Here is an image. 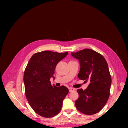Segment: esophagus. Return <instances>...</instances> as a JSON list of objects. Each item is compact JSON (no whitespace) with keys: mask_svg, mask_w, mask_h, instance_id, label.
I'll return each mask as SVG.
<instances>
[{"mask_svg":"<svg viewBox=\"0 0 128 128\" xmlns=\"http://www.w3.org/2000/svg\"><path fill=\"white\" fill-rule=\"evenodd\" d=\"M69 92H72L74 91V88H69Z\"/></svg>","mask_w":128,"mask_h":128,"instance_id":"esophagus-1","label":"esophagus"}]
</instances>
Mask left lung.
<instances>
[{
  "label": "left lung",
  "instance_id": "left-lung-1",
  "mask_svg": "<svg viewBox=\"0 0 128 128\" xmlns=\"http://www.w3.org/2000/svg\"><path fill=\"white\" fill-rule=\"evenodd\" d=\"M71 54L80 62L78 78L90 82L85 90H77L78 98L75 106L83 114H94L102 109L110 97L112 78L107 61L102 54L91 49Z\"/></svg>",
  "mask_w": 128,
  "mask_h": 128
}]
</instances>
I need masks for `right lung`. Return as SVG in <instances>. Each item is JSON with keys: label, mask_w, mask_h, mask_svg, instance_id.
Wrapping results in <instances>:
<instances>
[{"label": "right lung", "mask_w": 128, "mask_h": 128, "mask_svg": "<svg viewBox=\"0 0 128 128\" xmlns=\"http://www.w3.org/2000/svg\"><path fill=\"white\" fill-rule=\"evenodd\" d=\"M68 53L49 50L34 54L25 70L24 82L29 104L38 114L51 118L60 111L62 101L68 94L66 87L52 85L50 79L58 62Z\"/></svg>", "instance_id": "1"}]
</instances>
